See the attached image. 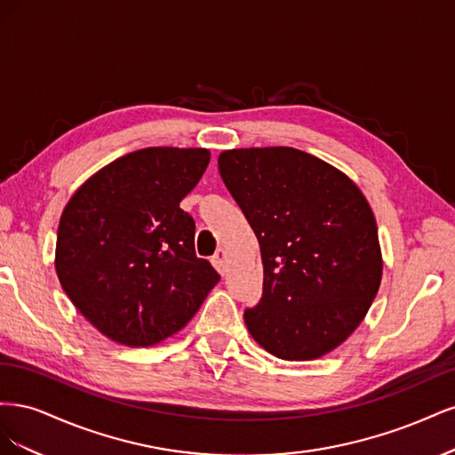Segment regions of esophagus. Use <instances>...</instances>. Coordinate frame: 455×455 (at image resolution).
Listing matches in <instances>:
<instances>
[{
  "mask_svg": "<svg viewBox=\"0 0 455 455\" xmlns=\"http://www.w3.org/2000/svg\"><path fill=\"white\" fill-rule=\"evenodd\" d=\"M211 261L218 273H222V275L226 273V252L222 249L216 251V254L211 258Z\"/></svg>",
  "mask_w": 455,
  "mask_h": 455,
  "instance_id": "1",
  "label": "esophagus"
}]
</instances>
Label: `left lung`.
<instances>
[{
	"mask_svg": "<svg viewBox=\"0 0 455 455\" xmlns=\"http://www.w3.org/2000/svg\"><path fill=\"white\" fill-rule=\"evenodd\" d=\"M218 169L264 264L261 299L244 311L251 336L284 361L336 349L381 283L378 226L363 191L332 164L284 146L222 151Z\"/></svg>",
	"mask_w": 455,
	"mask_h": 455,
	"instance_id": "1",
	"label": "left lung"
}]
</instances>
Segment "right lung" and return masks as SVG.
<instances>
[{
    "mask_svg": "<svg viewBox=\"0 0 455 455\" xmlns=\"http://www.w3.org/2000/svg\"><path fill=\"white\" fill-rule=\"evenodd\" d=\"M211 161L204 148H146L106 164L68 201L59 281L104 336L146 347L184 328L220 275L196 254L180 201Z\"/></svg>",
    "mask_w": 455,
    "mask_h": 455,
    "instance_id": "add662e5",
    "label": "right lung"
}]
</instances>
